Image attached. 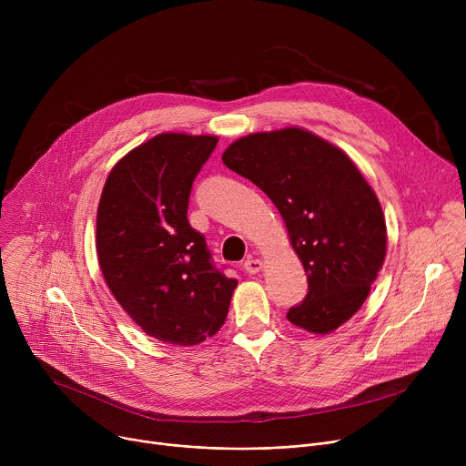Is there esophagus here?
I'll list each match as a JSON object with an SVG mask.
<instances>
[{"instance_id":"obj_1","label":"esophagus","mask_w":466,"mask_h":466,"mask_svg":"<svg viewBox=\"0 0 466 466\" xmlns=\"http://www.w3.org/2000/svg\"><path fill=\"white\" fill-rule=\"evenodd\" d=\"M243 268H245V271H247V273H250V275H256V273H259V271H261L263 263H261V259H259V258L248 256V258L245 259V263H243Z\"/></svg>"}]
</instances>
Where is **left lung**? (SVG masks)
<instances>
[{
    "label": "left lung",
    "mask_w": 466,
    "mask_h": 466,
    "mask_svg": "<svg viewBox=\"0 0 466 466\" xmlns=\"http://www.w3.org/2000/svg\"><path fill=\"white\" fill-rule=\"evenodd\" d=\"M223 164L275 203L308 273L289 322L320 336L338 329L369 297L387 250L380 201L356 164L300 127L243 137Z\"/></svg>",
    "instance_id": "1"
}]
</instances>
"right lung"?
<instances>
[{
    "mask_svg": "<svg viewBox=\"0 0 466 466\" xmlns=\"http://www.w3.org/2000/svg\"><path fill=\"white\" fill-rule=\"evenodd\" d=\"M216 146V137L162 132L112 167L99 198L103 279L147 336L171 345L216 336L238 286L187 221L191 184Z\"/></svg>",
    "mask_w": 466,
    "mask_h": 466,
    "instance_id": "add662e5",
    "label": "right lung"
}]
</instances>
